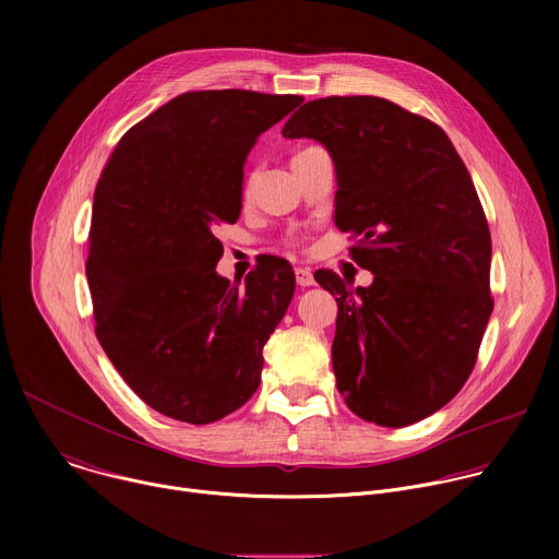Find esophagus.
<instances>
[{
  "label": "esophagus",
  "instance_id": "esophagus-1",
  "mask_svg": "<svg viewBox=\"0 0 559 559\" xmlns=\"http://www.w3.org/2000/svg\"><path fill=\"white\" fill-rule=\"evenodd\" d=\"M294 274H296V283L300 285V287H311L316 281H313V274H311V270L309 267H296L294 270Z\"/></svg>",
  "mask_w": 559,
  "mask_h": 559
}]
</instances>
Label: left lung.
<instances>
[{"instance_id": "left-lung-1", "label": "left lung", "mask_w": 559, "mask_h": 559, "mask_svg": "<svg viewBox=\"0 0 559 559\" xmlns=\"http://www.w3.org/2000/svg\"><path fill=\"white\" fill-rule=\"evenodd\" d=\"M283 136L330 152L334 223L373 274L356 289L313 274L336 294L332 362L347 407L391 429L436 414L466 382L493 311L491 234L460 154L442 128L380 97L307 102Z\"/></svg>"}]
</instances>
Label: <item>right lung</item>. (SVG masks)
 I'll return each mask as SVG.
<instances>
[{
	"label": "right lung",
	"mask_w": 559,
	"mask_h": 559,
	"mask_svg": "<svg viewBox=\"0 0 559 559\" xmlns=\"http://www.w3.org/2000/svg\"><path fill=\"white\" fill-rule=\"evenodd\" d=\"M302 97L199 91L132 126L95 190L86 276L97 338L145 405L210 425L259 389L263 347L296 276L272 257L241 283L216 274L218 223L243 207L259 136Z\"/></svg>",
	"instance_id": "1"
}]
</instances>
